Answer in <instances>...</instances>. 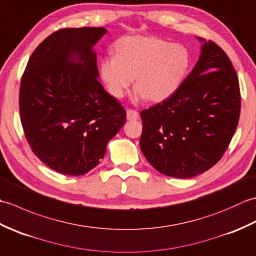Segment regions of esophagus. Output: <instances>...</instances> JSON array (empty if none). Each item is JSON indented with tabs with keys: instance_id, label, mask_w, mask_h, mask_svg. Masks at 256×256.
Here are the masks:
<instances>
[{
	"instance_id": "34e87169",
	"label": "esophagus",
	"mask_w": 256,
	"mask_h": 256,
	"mask_svg": "<svg viewBox=\"0 0 256 256\" xmlns=\"http://www.w3.org/2000/svg\"><path fill=\"white\" fill-rule=\"evenodd\" d=\"M138 112L134 110H128L126 111V118L128 121H132V120H138Z\"/></svg>"
}]
</instances>
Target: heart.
I'll return each instance as SVG.
<instances>
[{
	"mask_svg": "<svg viewBox=\"0 0 256 256\" xmlns=\"http://www.w3.org/2000/svg\"><path fill=\"white\" fill-rule=\"evenodd\" d=\"M190 55L180 44L157 37L128 36L116 42V55L100 62V77L108 94L124 96L135 81L134 101H164L179 89L188 74Z\"/></svg>",
	"mask_w": 256,
	"mask_h": 256,
	"instance_id": "b5f03b06",
	"label": "heart"
}]
</instances>
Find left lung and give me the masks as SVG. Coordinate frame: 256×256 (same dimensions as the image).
Instances as JSON below:
<instances>
[{
	"label": "left lung",
	"instance_id": "8db88e82",
	"mask_svg": "<svg viewBox=\"0 0 256 256\" xmlns=\"http://www.w3.org/2000/svg\"><path fill=\"white\" fill-rule=\"evenodd\" d=\"M200 56L170 99L140 112V148L156 170L192 178L216 164L240 118V86L226 54L197 37Z\"/></svg>",
	"mask_w": 256,
	"mask_h": 256
}]
</instances>
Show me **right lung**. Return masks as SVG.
I'll use <instances>...</instances> for the list:
<instances>
[{
    "label": "right lung",
    "instance_id": "1",
    "mask_svg": "<svg viewBox=\"0 0 256 256\" xmlns=\"http://www.w3.org/2000/svg\"><path fill=\"white\" fill-rule=\"evenodd\" d=\"M106 32L104 27L52 32L32 54L20 81L26 140L38 158L64 175L94 168L126 120L98 80L94 46Z\"/></svg>",
    "mask_w": 256,
    "mask_h": 256
}]
</instances>
